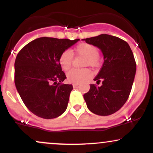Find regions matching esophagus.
<instances>
[{"label": "esophagus", "instance_id": "esophagus-1", "mask_svg": "<svg viewBox=\"0 0 153 153\" xmlns=\"http://www.w3.org/2000/svg\"><path fill=\"white\" fill-rule=\"evenodd\" d=\"M78 83H73V86L74 87V88L78 87Z\"/></svg>", "mask_w": 153, "mask_h": 153}]
</instances>
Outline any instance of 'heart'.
Masks as SVG:
<instances>
[{
    "label": "heart",
    "mask_w": 153,
    "mask_h": 153,
    "mask_svg": "<svg viewBox=\"0 0 153 153\" xmlns=\"http://www.w3.org/2000/svg\"><path fill=\"white\" fill-rule=\"evenodd\" d=\"M75 53L77 55L83 57V66H90L97 68L99 66V51L94 45L88 43H80L74 49ZM73 56L71 51H64L60 54L59 62L61 68L64 71H68L71 68L73 62ZM91 75L90 70L85 68L82 70H71L67 74V78L71 82L80 83L85 82L90 78Z\"/></svg>",
    "instance_id": "1"
}]
</instances>
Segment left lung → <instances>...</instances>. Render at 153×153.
<instances>
[{
    "mask_svg": "<svg viewBox=\"0 0 153 153\" xmlns=\"http://www.w3.org/2000/svg\"><path fill=\"white\" fill-rule=\"evenodd\" d=\"M82 40L99 48L104 60L94 78L102 84H91L83 98L88 108L95 114L111 115L124 106L130 94L136 73L132 51L127 42L111 35L101 34Z\"/></svg>",
    "mask_w": 153,
    "mask_h": 153,
    "instance_id": "left-lung-1",
    "label": "left lung"
}]
</instances>
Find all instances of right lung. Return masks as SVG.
Instances as JSON below:
<instances>
[{
    "label": "right lung",
    "instance_id": "1",
    "mask_svg": "<svg viewBox=\"0 0 153 153\" xmlns=\"http://www.w3.org/2000/svg\"><path fill=\"white\" fill-rule=\"evenodd\" d=\"M79 40L40 37L27 44L17 54L16 88L28 109L37 117L54 119L67 109L73 87L62 83L66 76L59 58Z\"/></svg>",
    "mask_w": 153,
    "mask_h": 153
}]
</instances>
